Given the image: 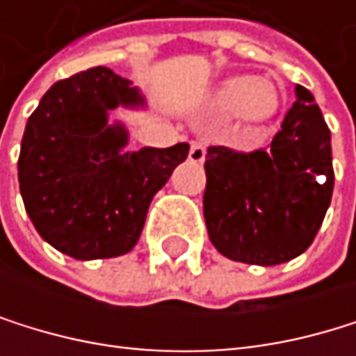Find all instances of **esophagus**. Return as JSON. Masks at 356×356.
<instances>
[{
	"mask_svg": "<svg viewBox=\"0 0 356 356\" xmlns=\"http://www.w3.org/2000/svg\"><path fill=\"white\" fill-rule=\"evenodd\" d=\"M188 158H190V162L200 164V162L204 160V145L194 140V143L190 145V156H188Z\"/></svg>",
	"mask_w": 356,
	"mask_h": 356,
	"instance_id": "esophagus-1",
	"label": "esophagus"
}]
</instances>
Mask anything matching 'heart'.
<instances>
[{
	"label": "heart",
	"mask_w": 356,
	"mask_h": 356,
	"mask_svg": "<svg viewBox=\"0 0 356 356\" xmlns=\"http://www.w3.org/2000/svg\"><path fill=\"white\" fill-rule=\"evenodd\" d=\"M211 106L220 115H243L248 121L261 124L275 115L280 106V93L271 81L235 76L216 89Z\"/></svg>",
	"instance_id": "obj_1"
}]
</instances>
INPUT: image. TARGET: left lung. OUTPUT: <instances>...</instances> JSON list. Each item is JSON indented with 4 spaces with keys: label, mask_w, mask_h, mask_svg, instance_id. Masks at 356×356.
<instances>
[{
    "label": "left lung",
    "mask_w": 356,
    "mask_h": 356,
    "mask_svg": "<svg viewBox=\"0 0 356 356\" xmlns=\"http://www.w3.org/2000/svg\"><path fill=\"white\" fill-rule=\"evenodd\" d=\"M204 224L220 254L248 265H280L303 254L333 194L331 132L312 93L297 85L269 149L213 145L204 156Z\"/></svg>",
    "instance_id": "1"
}]
</instances>
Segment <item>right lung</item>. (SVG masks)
<instances>
[{
  "mask_svg": "<svg viewBox=\"0 0 356 356\" xmlns=\"http://www.w3.org/2000/svg\"><path fill=\"white\" fill-rule=\"evenodd\" d=\"M143 106V95L104 65L57 81L25 126L19 186L40 237L76 258L128 254L145 226L149 202L190 145L124 152L128 132L108 126V111Z\"/></svg>",
  "mask_w": 356,
  "mask_h": 356,
  "instance_id": "1",
  "label": "right lung"
}]
</instances>
